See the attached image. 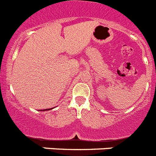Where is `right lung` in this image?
<instances>
[{
  "label": "right lung",
  "instance_id": "add662e5",
  "mask_svg": "<svg viewBox=\"0 0 156 156\" xmlns=\"http://www.w3.org/2000/svg\"><path fill=\"white\" fill-rule=\"evenodd\" d=\"M51 109H52V108H51ZM47 110H50V109H49V108H48V109H44L43 111H47ZM41 111H42V110H41Z\"/></svg>",
  "mask_w": 156,
  "mask_h": 156
}]
</instances>
